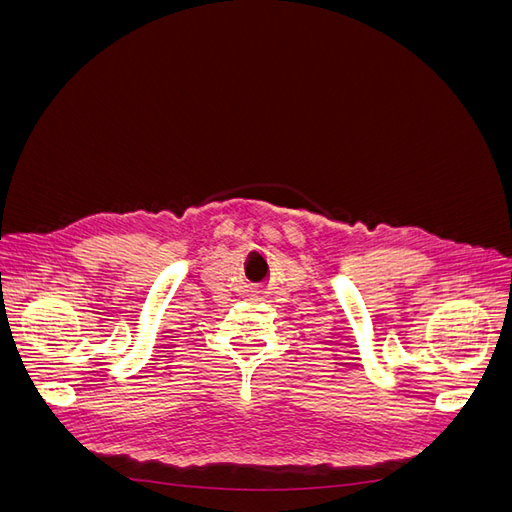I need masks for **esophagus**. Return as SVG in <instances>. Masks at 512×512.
I'll return each instance as SVG.
<instances>
[{
	"label": "esophagus",
	"instance_id": "esophagus-1",
	"mask_svg": "<svg viewBox=\"0 0 512 512\" xmlns=\"http://www.w3.org/2000/svg\"><path fill=\"white\" fill-rule=\"evenodd\" d=\"M267 299H269V292H265V290H260V292L252 294V299H250V301H267Z\"/></svg>",
	"mask_w": 512,
	"mask_h": 512
}]
</instances>
